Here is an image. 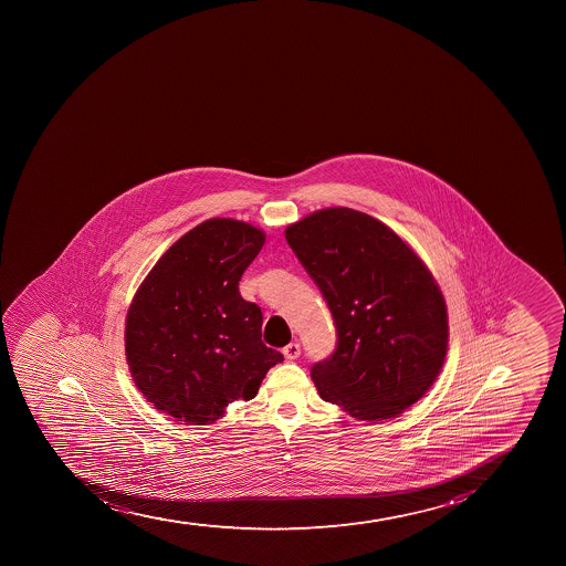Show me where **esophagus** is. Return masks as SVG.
Returning <instances> with one entry per match:
<instances>
[{
    "instance_id": "34e87169",
    "label": "esophagus",
    "mask_w": 566,
    "mask_h": 566,
    "mask_svg": "<svg viewBox=\"0 0 566 566\" xmlns=\"http://www.w3.org/2000/svg\"><path fill=\"white\" fill-rule=\"evenodd\" d=\"M282 354H284L287 359H297L298 356H301V345H298L297 342L290 343V345L282 348Z\"/></svg>"
}]
</instances>
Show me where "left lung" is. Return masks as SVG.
Instances as JSON below:
<instances>
[{
  "instance_id": "obj_1",
  "label": "left lung",
  "mask_w": 566,
  "mask_h": 566,
  "mask_svg": "<svg viewBox=\"0 0 566 566\" xmlns=\"http://www.w3.org/2000/svg\"><path fill=\"white\" fill-rule=\"evenodd\" d=\"M286 241L323 293L336 348L312 367L321 398L361 420L397 417L441 373L444 298L422 260L389 227L326 208L287 227Z\"/></svg>"
}]
</instances>
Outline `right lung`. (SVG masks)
<instances>
[{"instance_id": "right-lung-1", "label": "right lung", "mask_w": 566, "mask_h": 566, "mask_svg": "<svg viewBox=\"0 0 566 566\" xmlns=\"http://www.w3.org/2000/svg\"><path fill=\"white\" fill-rule=\"evenodd\" d=\"M263 241L252 224L208 219L164 252L133 298L130 375L155 408L186 424H210L230 402L256 397L284 359L263 345L262 310L238 287Z\"/></svg>"}]
</instances>
